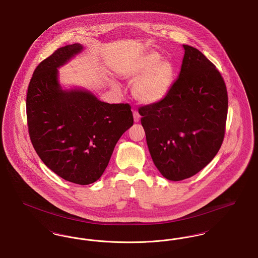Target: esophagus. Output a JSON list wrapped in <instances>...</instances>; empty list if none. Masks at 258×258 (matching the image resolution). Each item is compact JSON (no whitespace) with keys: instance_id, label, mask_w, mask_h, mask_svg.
<instances>
[{"instance_id":"esophagus-1","label":"esophagus","mask_w":258,"mask_h":258,"mask_svg":"<svg viewBox=\"0 0 258 258\" xmlns=\"http://www.w3.org/2000/svg\"><path fill=\"white\" fill-rule=\"evenodd\" d=\"M133 113H134V120H135V123H138V122L140 121V118H141V116L139 115V113H138L137 111H134Z\"/></svg>"}]
</instances>
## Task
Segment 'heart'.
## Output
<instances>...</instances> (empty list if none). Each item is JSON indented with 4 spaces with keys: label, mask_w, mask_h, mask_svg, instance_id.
<instances>
[{
    "label": "heart",
    "mask_w": 258,
    "mask_h": 258,
    "mask_svg": "<svg viewBox=\"0 0 258 258\" xmlns=\"http://www.w3.org/2000/svg\"><path fill=\"white\" fill-rule=\"evenodd\" d=\"M119 74L123 79L135 80L132 93L138 102L154 105L169 95L175 83L176 68L170 59L151 51L122 66Z\"/></svg>",
    "instance_id": "b5f03b06"
}]
</instances>
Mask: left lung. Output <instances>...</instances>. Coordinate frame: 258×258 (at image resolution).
Masks as SVG:
<instances>
[{"label": "left lung", "instance_id": "obj_1", "mask_svg": "<svg viewBox=\"0 0 258 258\" xmlns=\"http://www.w3.org/2000/svg\"><path fill=\"white\" fill-rule=\"evenodd\" d=\"M183 47L181 72L169 95L139 108L152 160L170 181L196 175L215 158L223 141L228 107L220 72L199 50Z\"/></svg>", "mask_w": 258, "mask_h": 258}]
</instances>
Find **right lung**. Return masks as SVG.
Here are the masks:
<instances>
[{
    "instance_id": "obj_1",
    "label": "right lung",
    "mask_w": 258,
    "mask_h": 258,
    "mask_svg": "<svg viewBox=\"0 0 258 258\" xmlns=\"http://www.w3.org/2000/svg\"><path fill=\"white\" fill-rule=\"evenodd\" d=\"M80 43L56 50L35 70L27 93L32 144L43 163L74 184L98 181L118 140L134 124L127 103H107L84 88L63 89L59 71L82 52Z\"/></svg>"
}]
</instances>
